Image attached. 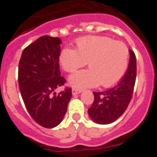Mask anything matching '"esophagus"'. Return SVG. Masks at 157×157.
<instances>
[{
	"mask_svg": "<svg viewBox=\"0 0 157 157\" xmlns=\"http://www.w3.org/2000/svg\"><path fill=\"white\" fill-rule=\"evenodd\" d=\"M82 93L81 90H78V89H72V94L73 95H76V94H79Z\"/></svg>",
	"mask_w": 157,
	"mask_h": 157,
	"instance_id": "esophagus-1",
	"label": "esophagus"
}]
</instances>
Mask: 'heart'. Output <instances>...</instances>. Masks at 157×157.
<instances>
[{
  "label": "heart",
  "mask_w": 157,
  "mask_h": 157,
  "mask_svg": "<svg viewBox=\"0 0 157 157\" xmlns=\"http://www.w3.org/2000/svg\"><path fill=\"white\" fill-rule=\"evenodd\" d=\"M129 51L124 43L105 36H87L76 41V50L66 47L59 63L67 72H73L88 62L90 68L70 75V86L78 90L101 85L111 87L120 82L128 66Z\"/></svg>",
  "instance_id": "obj_1"
}]
</instances>
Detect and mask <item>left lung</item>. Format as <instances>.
I'll return each instance as SVG.
<instances>
[{"label":"left lung","instance_id":"left-lung-1","mask_svg":"<svg viewBox=\"0 0 157 157\" xmlns=\"http://www.w3.org/2000/svg\"><path fill=\"white\" fill-rule=\"evenodd\" d=\"M129 52L128 68L117 85L103 92H94V101L88 109V114L98 124H109L116 121L124 113L132 98L137 67L135 54L131 50Z\"/></svg>","mask_w":157,"mask_h":157}]
</instances>
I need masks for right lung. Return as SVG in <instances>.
Here are the masks:
<instances>
[{
  "instance_id": "1",
  "label": "right lung",
  "mask_w": 157,
  "mask_h": 157,
  "mask_svg": "<svg viewBox=\"0 0 157 157\" xmlns=\"http://www.w3.org/2000/svg\"><path fill=\"white\" fill-rule=\"evenodd\" d=\"M59 37H40L23 51L18 80L22 98L33 120L41 127L53 128L61 123L71 98V89L56 94L66 79L60 76Z\"/></svg>"
}]
</instances>
